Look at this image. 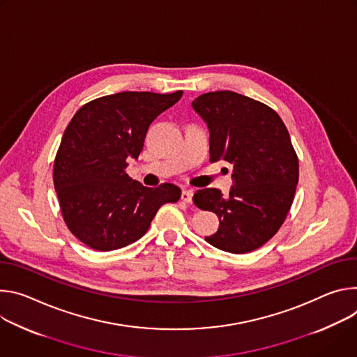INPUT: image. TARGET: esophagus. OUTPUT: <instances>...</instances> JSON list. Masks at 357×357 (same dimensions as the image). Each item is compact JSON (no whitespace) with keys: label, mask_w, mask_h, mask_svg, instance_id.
<instances>
[{"label":"esophagus","mask_w":357,"mask_h":357,"mask_svg":"<svg viewBox=\"0 0 357 357\" xmlns=\"http://www.w3.org/2000/svg\"><path fill=\"white\" fill-rule=\"evenodd\" d=\"M181 200L184 203H191V200H192V191L191 190H183L181 191Z\"/></svg>","instance_id":"esophagus-1"}]
</instances>
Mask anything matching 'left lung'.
I'll return each mask as SVG.
<instances>
[{"label": "left lung", "instance_id": "obj_1", "mask_svg": "<svg viewBox=\"0 0 357 357\" xmlns=\"http://www.w3.org/2000/svg\"><path fill=\"white\" fill-rule=\"evenodd\" d=\"M210 129V162L231 163L234 185L228 195L203 188L194 204L220 218L206 241L231 254L251 252L284 224L299 178V160L282 119L262 102L231 91L192 100Z\"/></svg>", "mask_w": 357, "mask_h": 357}]
</instances>
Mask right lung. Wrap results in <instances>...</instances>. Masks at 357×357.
<instances>
[{"instance_id":"1","label":"right lung","mask_w":357,"mask_h":357,"mask_svg":"<svg viewBox=\"0 0 357 357\" xmlns=\"http://www.w3.org/2000/svg\"><path fill=\"white\" fill-rule=\"evenodd\" d=\"M173 93L121 92L79 109L62 136L54 162V185L63 221L86 247L123 248L146 234L155 213L177 203L181 190L170 183L144 187L128 173L154 119L180 100Z\"/></svg>"}]
</instances>
